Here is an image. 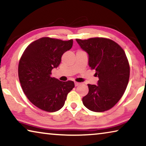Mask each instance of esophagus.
<instances>
[{"instance_id":"esophagus-1","label":"esophagus","mask_w":146,"mask_h":146,"mask_svg":"<svg viewBox=\"0 0 146 146\" xmlns=\"http://www.w3.org/2000/svg\"><path fill=\"white\" fill-rule=\"evenodd\" d=\"M80 84V83H79V82H75V86H79Z\"/></svg>"}]
</instances>
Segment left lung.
<instances>
[{
    "mask_svg": "<svg viewBox=\"0 0 146 146\" xmlns=\"http://www.w3.org/2000/svg\"><path fill=\"white\" fill-rule=\"evenodd\" d=\"M76 40L88 54L89 66L99 79L97 85L88 84L89 92L82 98L83 104L95 112L110 110L122 97L129 82V64L124 51L109 38Z\"/></svg>",
    "mask_w": 146,
    "mask_h": 146,
    "instance_id": "8db88e82",
    "label": "left lung"
}]
</instances>
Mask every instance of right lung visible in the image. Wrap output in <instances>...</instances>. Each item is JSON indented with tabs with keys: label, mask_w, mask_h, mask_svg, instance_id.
<instances>
[{
	"label": "right lung",
	"mask_w": 146,
	"mask_h": 146,
	"mask_svg": "<svg viewBox=\"0 0 146 146\" xmlns=\"http://www.w3.org/2000/svg\"><path fill=\"white\" fill-rule=\"evenodd\" d=\"M73 41L42 37L27 47L20 59L19 78L29 100L36 107L55 112L63 107L68 94L75 87L73 81L62 82L51 77V70L60 64L63 54Z\"/></svg>",
	"instance_id": "obj_1"
}]
</instances>
